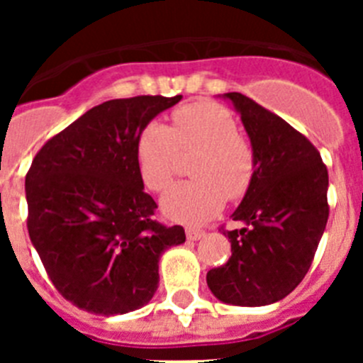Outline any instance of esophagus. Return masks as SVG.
<instances>
[{
  "label": "esophagus",
  "instance_id": "1",
  "mask_svg": "<svg viewBox=\"0 0 363 363\" xmlns=\"http://www.w3.org/2000/svg\"><path fill=\"white\" fill-rule=\"evenodd\" d=\"M185 234H187L189 240H192V242H196V240L203 238L205 230L203 229H196V227H187V229H185Z\"/></svg>",
  "mask_w": 363,
  "mask_h": 363
}]
</instances>
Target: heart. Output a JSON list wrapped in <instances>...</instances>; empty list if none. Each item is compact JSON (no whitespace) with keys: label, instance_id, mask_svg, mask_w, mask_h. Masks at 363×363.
I'll return each instance as SVG.
<instances>
[{"label":"heart","instance_id":"b5f03b06","mask_svg":"<svg viewBox=\"0 0 363 363\" xmlns=\"http://www.w3.org/2000/svg\"><path fill=\"white\" fill-rule=\"evenodd\" d=\"M198 156L191 165L192 182L176 185L163 196V213L185 223L211 220L247 192L256 171L251 142L240 134L236 118L218 104L200 101L172 112L171 127L150 121L138 136L136 162L143 184L154 192L171 187L179 152Z\"/></svg>","mask_w":363,"mask_h":363}]
</instances>
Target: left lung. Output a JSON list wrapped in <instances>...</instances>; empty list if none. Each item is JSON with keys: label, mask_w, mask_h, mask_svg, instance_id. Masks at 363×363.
Masks as SVG:
<instances>
[{"label": "left lung", "mask_w": 363, "mask_h": 363, "mask_svg": "<svg viewBox=\"0 0 363 363\" xmlns=\"http://www.w3.org/2000/svg\"><path fill=\"white\" fill-rule=\"evenodd\" d=\"M240 112L256 156L252 182L223 230L230 258L207 272L218 300L269 306L303 280L329 218V174L318 149L285 120L240 92H227ZM223 229V227H221Z\"/></svg>", "instance_id": "8db88e82"}]
</instances>
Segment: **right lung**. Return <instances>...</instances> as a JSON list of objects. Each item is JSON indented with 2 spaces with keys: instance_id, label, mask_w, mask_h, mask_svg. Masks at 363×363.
<instances>
[{
  "instance_id": "right-lung-1",
  "label": "right lung",
  "mask_w": 363,
  "mask_h": 363,
  "mask_svg": "<svg viewBox=\"0 0 363 363\" xmlns=\"http://www.w3.org/2000/svg\"><path fill=\"white\" fill-rule=\"evenodd\" d=\"M182 96L111 99L86 111L34 156L25 178L27 229L65 300L101 316L136 311L158 289L160 256L185 242L154 220L136 143Z\"/></svg>"
}]
</instances>
